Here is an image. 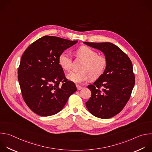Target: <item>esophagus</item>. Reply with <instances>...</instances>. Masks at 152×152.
<instances>
[{
  "mask_svg": "<svg viewBox=\"0 0 152 152\" xmlns=\"http://www.w3.org/2000/svg\"><path fill=\"white\" fill-rule=\"evenodd\" d=\"M76 87H77V90H81V89H82L83 88V86H80V85H76Z\"/></svg>",
  "mask_w": 152,
  "mask_h": 152,
  "instance_id": "34e87169",
  "label": "esophagus"
}]
</instances>
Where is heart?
I'll return each instance as SVG.
<instances>
[{"label": "heart", "instance_id": "1", "mask_svg": "<svg viewBox=\"0 0 152 152\" xmlns=\"http://www.w3.org/2000/svg\"><path fill=\"white\" fill-rule=\"evenodd\" d=\"M75 55L85 61L80 72H72L67 75V78L75 82L82 83L89 78L96 79L104 73L107 67V59L103 56H99L96 50L87 46H81L75 51ZM58 64L64 70L70 72L72 58L67 52L61 53L58 58Z\"/></svg>", "mask_w": 152, "mask_h": 152}]
</instances>
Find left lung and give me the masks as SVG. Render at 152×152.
<instances>
[{"label":"left lung","instance_id":"left-lung-1","mask_svg":"<svg viewBox=\"0 0 152 152\" xmlns=\"http://www.w3.org/2000/svg\"><path fill=\"white\" fill-rule=\"evenodd\" d=\"M83 43L102 51L108 61L103 75L88 86L91 96L86 106L94 116L109 119L120 113L130 98L135 82L132 62L112 43Z\"/></svg>","mask_w":152,"mask_h":152}]
</instances>
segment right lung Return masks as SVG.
I'll use <instances>...</instances> for the list:
<instances>
[{"label":"right lung","mask_w":152,"mask_h":152,"mask_svg":"<svg viewBox=\"0 0 152 152\" xmlns=\"http://www.w3.org/2000/svg\"><path fill=\"white\" fill-rule=\"evenodd\" d=\"M77 42L45 36L32 43L24 52L18 79L24 101L37 115L48 116L57 114L76 91L75 83L65 77L58 58L64 50Z\"/></svg>","instance_id":"right-lung-1"}]
</instances>
